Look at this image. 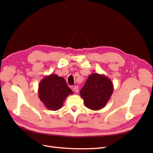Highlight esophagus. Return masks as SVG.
<instances>
[{
  "instance_id": "34e87169",
  "label": "esophagus",
  "mask_w": 153,
  "mask_h": 153,
  "mask_svg": "<svg viewBox=\"0 0 153 153\" xmlns=\"http://www.w3.org/2000/svg\"><path fill=\"white\" fill-rule=\"evenodd\" d=\"M73 89H74V91L75 92H76V93H77L79 92V87H78V86H75L74 88H73Z\"/></svg>"
}]
</instances>
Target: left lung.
<instances>
[{
  "label": "left lung",
  "mask_w": 153,
  "mask_h": 153,
  "mask_svg": "<svg viewBox=\"0 0 153 153\" xmlns=\"http://www.w3.org/2000/svg\"><path fill=\"white\" fill-rule=\"evenodd\" d=\"M114 85L111 79L104 74L93 73L80 91V95L87 108L93 110L102 109L111 97Z\"/></svg>",
  "instance_id": "8db88e82"
}]
</instances>
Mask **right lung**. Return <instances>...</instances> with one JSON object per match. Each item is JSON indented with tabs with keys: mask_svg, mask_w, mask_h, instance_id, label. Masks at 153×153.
Wrapping results in <instances>:
<instances>
[{
	"mask_svg": "<svg viewBox=\"0 0 153 153\" xmlns=\"http://www.w3.org/2000/svg\"><path fill=\"white\" fill-rule=\"evenodd\" d=\"M72 94L64 78L56 74L45 76L39 84V98L48 110H59L66 97Z\"/></svg>",
	"mask_w": 153,
	"mask_h": 153,
	"instance_id": "right-lung-1",
	"label": "right lung"
}]
</instances>
